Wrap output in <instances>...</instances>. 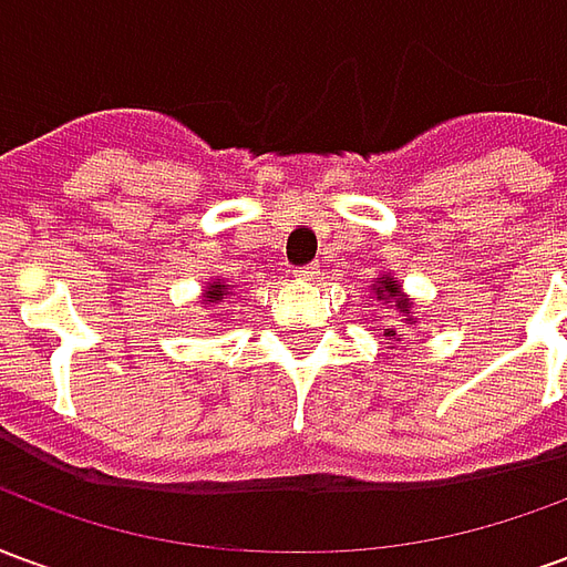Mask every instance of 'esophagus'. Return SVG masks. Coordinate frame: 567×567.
I'll return each mask as SVG.
<instances>
[{
	"mask_svg": "<svg viewBox=\"0 0 567 567\" xmlns=\"http://www.w3.org/2000/svg\"><path fill=\"white\" fill-rule=\"evenodd\" d=\"M316 272H319V267H316V264H307V267H297L295 276L300 279V282H312V279H316Z\"/></svg>",
	"mask_w": 567,
	"mask_h": 567,
	"instance_id": "esophagus-1",
	"label": "esophagus"
}]
</instances>
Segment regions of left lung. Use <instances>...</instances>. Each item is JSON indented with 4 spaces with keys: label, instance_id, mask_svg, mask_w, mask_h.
I'll use <instances>...</instances> for the list:
<instances>
[{
    "label": "left lung",
    "instance_id": "left-lung-1",
    "mask_svg": "<svg viewBox=\"0 0 567 567\" xmlns=\"http://www.w3.org/2000/svg\"><path fill=\"white\" fill-rule=\"evenodd\" d=\"M373 295H377V300H382V303H389V307H394L401 316H406V324H413V316H410V309H413V300L406 295H401V285L394 282L392 276H382V282L373 285ZM385 337L389 340H404V333L398 331V328H385Z\"/></svg>",
    "mask_w": 567,
    "mask_h": 567
}]
</instances>
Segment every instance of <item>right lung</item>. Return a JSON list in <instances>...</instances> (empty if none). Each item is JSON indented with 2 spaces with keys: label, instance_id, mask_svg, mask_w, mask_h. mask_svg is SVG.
Listing matches in <instances>:
<instances>
[{
  "label": "right lung",
  "instance_id": "right-lung-1",
  "mask_svg": "<svg viewBox=\"0 0 567 567\" xmlns=\"http://www.w3.org/2000/svg\"><path fill=\"white\" fill-rule=\"evenodd\" d=\"M227 295H230V291H227V285H224L221 279H215V282L206 285V295H203V297H206L209 303H221Z\"/></svg>",
  "mask_w": 567,
  "mask_h": 567
}]
</instances>
